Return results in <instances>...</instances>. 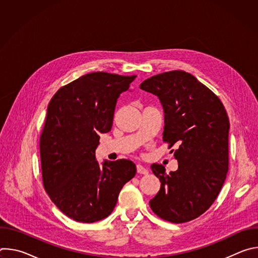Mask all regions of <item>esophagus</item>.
<instances>
[{
  "label": "esophagus",
  "mask_w": 258,
  "mask_h": 258,
  "mask_svg": "<svg viewBox=\"0 0 258 258\" xmlns=\"http://www.w3.org/2000/svg\"><path fill=\"white\" fill-rule=\"evenodd\" d=\"M137 171L140 174H147V173H148V169L144 167L142 164H137Z\"/></svg>",
  "instance_id": "34e87169"
}]
</instances>
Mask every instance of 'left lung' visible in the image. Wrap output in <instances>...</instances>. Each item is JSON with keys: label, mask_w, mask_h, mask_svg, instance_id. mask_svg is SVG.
I'll return each mask as SVG.
<instances>
[{"label": "left lung", "mask_w": 258, "mask_h": 258, "mask_svg": "<svg viewBox=\"0 0 258 258\" xmlns=\"http://www.w3.org/2000/svg\"><path fill=\"white\" fill-rule=\"evenodd\" d=\"M164 111L163 141L174 151L178 168L166 173L151 165L161 186L149 204L167 222L181 224L203 214L214 202L229 170L230 121L218 97L189 72L172 70L144 81ZM173 150H171L172 152Z\"/></svg>", "instance_id": "obj_1"}]
</instances>
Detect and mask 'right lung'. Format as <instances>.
Segmentation results:
<instances>
[{"mask_svg": "<svg viewBox=\"0 0 258 258\" xmlns=\"http://www.w3.org/2000/svg\"><path fill=\"white\" fill-rule=\"evenodd\" d=\"M137 76L92 72L60 88L51 99L40 139L44 188L54 204L80 223L107 217L137 171L127 159L105 160L95 151L110 132L117 99Z\"/></svg>", "mask_w": 258, "mask_h": 258, "instance_id": "add662e5", "label": "right lung"}]
</instances>
